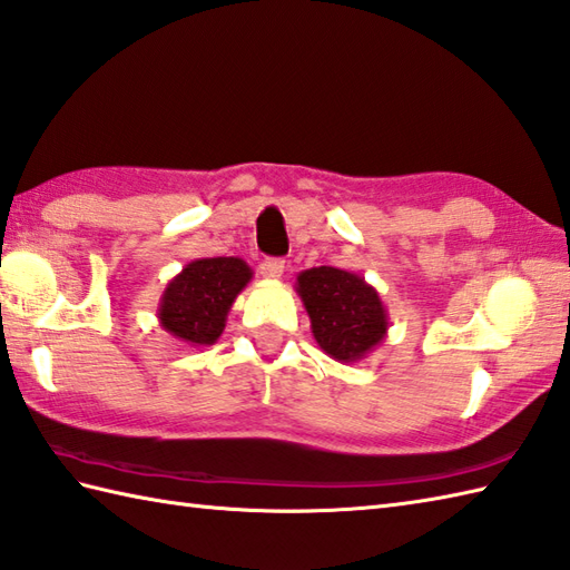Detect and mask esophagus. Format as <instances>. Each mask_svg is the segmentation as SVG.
Instances as JSON below:
<instances>
[{"label": "esophagus", "mask_w": 570, "mask_h": 570, "mask_svg": "<svg viewBox=\"0 0 570 570\" xmlns=\"http://www.w3.org/2000/svg\"><path fill=\"white\" fill-rule=\"evenodd\" d=\"M286 269V262L284 259H264L259 264V272L264 279H282V274Z\"/></svg>", "instance_id": "obj_1"}]
</instances>
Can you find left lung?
<instances>
[{
	"label": "left lung",
	"mask_w": 570,
	"mask_h": 570,
	"mask_svg": "<svg viewBox=\"0 0 570 570\" xmlns=\"http://www.w3.org/2000/svg\"><path fill=\"white\" fill-rule=\"evenodd\" d=\"M296 294L311 317L317 347L335 362H362L386 340V306L364 276L337 267H313L296 276Z\"/></svg>",
	"instance_id": "obj_1"
}]
</instances>
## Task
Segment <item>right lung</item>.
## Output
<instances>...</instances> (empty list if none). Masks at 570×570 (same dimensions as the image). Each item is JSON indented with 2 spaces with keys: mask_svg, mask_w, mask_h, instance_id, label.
<instances>
[{
  "mask_svg": "<svg viewBox=\"0 0 570 570\" xmlns=\"http://www.w3.org/2000/svg\"><path fill=\"white\" fill-rule=\"evenodd\" d=\"M240 257H204L184 267L163 291L157 321L189 347H208L223 335L237 294L253 279Z\"/></svg>",
  "mask_w": 570,
  "mask_h": 570,
  "instance_id": "right-lung-1",
  "label": "right lung"
}]
</instances>
